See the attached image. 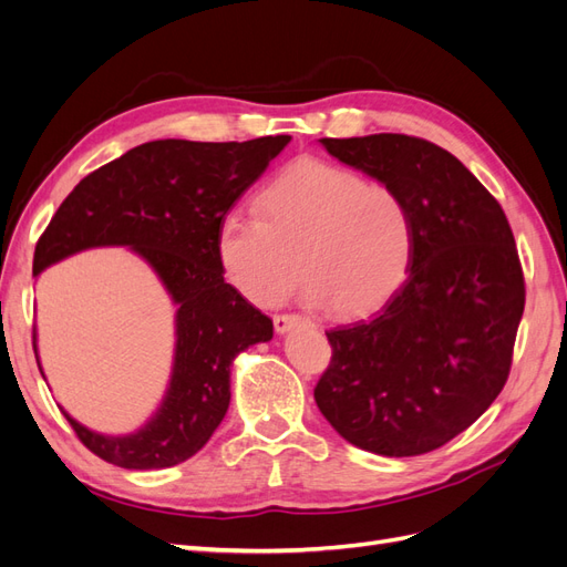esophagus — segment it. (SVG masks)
<instances>
[{"label": "esophagus", "mask_w": 567, "mask_h": 567, "mask_svg": "<svg viewBox=\"0 0 567 567\" xmlns=\"http://www.w3.org/2000/svg\"><path fill=\"white\" fill-rule=\"evenodd\" d=\"M296 326H315V323H312V319L300 317V315H277V317H274V329H277V333L293 331Z\"/></svg>", "instance_id": "34e87169"}]
</instances>
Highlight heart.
I'll return each instance as SVG.
<instances>
[{
	"instance_id": "obj_1",
	"label": "heart",
	"mask_w": 567,
	"mask_h": 567,
	"mask_svg": "<svg viewBox=\"0 0 567 567\" xmlns=\"http://www.w3.org/2000/svg\"><path fill=\"white\" fill-rule=\"evenodd\" d=\"M257 215L217 221L215 250L227 281L255 305L279 302L298 269L300 296L340 317L390 300L414 260L409 205L388 184L321 161H302L257 196Z\"/></svg>"
}]
</instances>
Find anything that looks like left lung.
I'll use <instances>...</instances> for the list:
<instances>
[{
  "label": "left lung",
  "instance_id": "left-lung-1",
  "mask_svg": "<svg viewBox=\"0 0 567 567\" xmlns=\"http://www.w3.org/2000/svg\"><path fill=\"white\" fill-rule=\"evenodd\" d=\"M319 144L404 198L416 244L398 293L326 331L333 357L317 406L364 452H433L483 416L508 379L525 310L508 219L466 165L419 136Z\"/></svg>",
  "mask_w": 567,
  "mask_h": 567
}]
</instances>
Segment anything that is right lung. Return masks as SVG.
I'll return each instance as SVG.
<instances>
[{
	"label": "right lung",
	"mask_w": 567,
	"mask_h": 567,
	"mask_svg": "<svg viewBox=\"0 0 567 567\" xmlns=\"http://www.w3.org/2000/svg\"><path fill=\"white\" fill-rule=\"evenodd\" d=\"M288 142V134L244 144L146 142L84 177L38 241L35 277L75 252L123 246L153 269L177 307L169 383L140 431L96 433L61 406L84 447L113 466L151 471L192 458L227 414L234 359L271 340V319L225 281L215 234L219 217ZM32 348L42 371L38 331Z\"/></svg>",
	"instance_id": "right-lung-1"
}]
</instances>
